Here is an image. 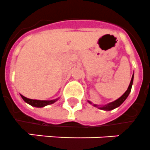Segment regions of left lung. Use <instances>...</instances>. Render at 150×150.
Wrapping results in <instances>:
<instances>
[{"label": "left lung", "instance_id": "left-lung-1", "mask_svg": "<svg viewBox=\"0 0 150 150\" xmlns=\"http://www.w3.org/2000/svg\"><path fill=\"white\" fill-rule=\"evenodd\" d=\"M133 78H134V74L132 75V79H131V81H130V83H129V86L128 87L127 90L126 91V92L124 93L121 97H119L118 99L115 100L114 102H112V103H109L106 105H96V104H93L95 107H97L98 109H102V110H105V111H110V110H112V109H115V108H117V107L120 106L122 103H124V101L126 100L127 97L129 96V95L130 92H131V88H132V83H133ZM90 104H92V103L90 102V101H88Z\"/></svg>", "mask_w": 150, "mask_h": 150}]
</instances>
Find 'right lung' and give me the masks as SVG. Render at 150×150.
I'll return each mask as SVG.
<instances>
[{
	"instance_id": "obj_1",
	"label": "right lung",
	"mask_w": 150,
	"mask_h": 150,
	"mask_svg": "<svg viewBox=\"0 0 150 150\" xmlns=\"http://www.w3.org/2000/svg\"><path fill=\"white\" fill-rule=\"evenodd\" d=\"M21 98H23V100L27 103L28 104L31 105L34 107H37V108H41V107H45L46 105H48L53 104L58 101V98H56V99H53V100H37V99H31V98H28L26 97H24V96L21 95Z\"/></svg>"
}]
</instances>
